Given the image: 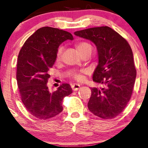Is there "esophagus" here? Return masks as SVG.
<instances>
[{"label": "esophagus", "instance_id": "obj_1", "mask_svg": "<svg viewBox=\"0 0 148 148\" xmlns=\"http://www.w3.org/2000/svg\"><path fill=\"white\" fill-rule=\"evenodd\" d=\"M80 87V85L78 84H73L72 85V88L73 90H78Z\"/></svg>", "mask_w": 148, "mask_h": 148}]
</instances>
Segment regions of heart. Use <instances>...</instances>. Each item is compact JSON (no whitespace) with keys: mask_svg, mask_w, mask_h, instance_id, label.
<instances>
[{"mask_svg":"<svg viewBox=\"0 0 148 148\" xmlns=\"http://www.w3.org/2000/svg\"><path fill=\"white\" fill-rule=\"evenodd\" d=\"M76 48L79 51L80 53L83 52V51H88V50H91L92 51V47L89 43L86 42H79L78 44L76 45ZM63 52V47L61 46L58 48V51H57L56 53V59L57 60H60L61 59V57H62ZM83 72H75L73 73L72 76L73 78H74L77 81H81L83 79V74H82Z\"/></svg>","mask_w":148,"mask_h":148,"instance_id":"heart-1","label":"heart"}]
</instances>
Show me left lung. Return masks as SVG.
<instances>
[{"mask_svg": "<svg viewBox=\"0 0 148 148\" xmlns=\"http://www.w3.org/2000/svg\"><path fill=\"white\" fill-rule=\"evenodd\" d=\"M74 34L93 42L98 52L99 62L92 80L104 87L91 88L88 110L101 119H114L126 108L133 92L137 72L131 47L108 26L76 31Z\"/></svg>", "mask_w": 148, "mask_h": 148, "instance_id": "1", "label": "left lung"}]
</instances>
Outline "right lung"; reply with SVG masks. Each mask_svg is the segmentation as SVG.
<instances>
[{
    "instance_id": "right-lung-1",
    "label": "right lung",
    "mask_w": 148,
    "mask_h": 148,
    "mask_svg": "<svg viewBox=\"0 0 148 148\" xmlns=\"http://www.w3.org/2000/svg\"><path fill=\"white\" fill-rule=\"evenodd\" d=\"M73 39L68 32L42 27L27 39L19 51L16 75L19 94L26 110L39 120L58 115L63 110V99L72 92L70 84L66 83L51 92L47 83L58 47L65 40Z\"/></svg>"
}]
</instances>
